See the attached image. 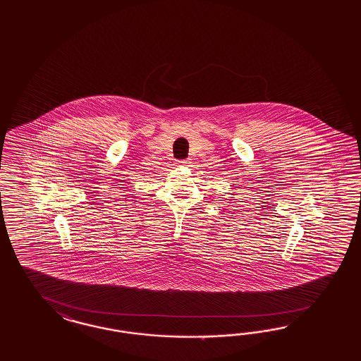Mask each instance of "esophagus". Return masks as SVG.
<instances>
[{"label": "esophagus", "mask_w": 361, "mask_h": 361, "mask_svg": "<svg viewBox=\"0 0 361 361\" xmlns=\"http://www.w3.org/2000/svg\"><path fill=\"white\" fill-rule=\"evenodd\" d=\"M189 164V160H178L177 165H188Z\"/></svg>", "instance_id": "1"}]
</instances>
